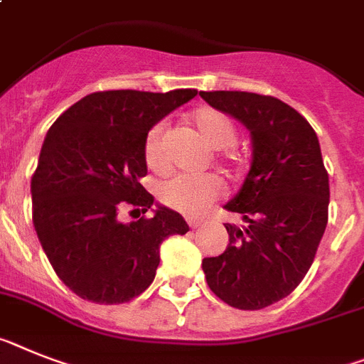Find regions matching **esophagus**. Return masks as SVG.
I'll list each match as a JSON object with an SVG mask.
<instances>
[{"instance_id":"obj_1","label":"esophagus","mask_w":364,"mask_h":364,"mask_svg":"<svg viewBox=\"0 0 364 364\" xmlns=\"http://www.w3.org/2000/svg\"><path fill=\"white\" fill-rule=\"evenodd\" d=\"M187 222H188V225H191V228H192V229H196V228H200V225H201V224H203V222H201V220H192V218H188V220H187Z\"/></svg>"}]
</instances>
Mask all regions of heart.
<instances>
[{
	"instance_id": "obj_1",
	"label": "heart",
	"mask_w": 364,
	"mask_h": 364,
	"mask_svg": "<svg viewBox=\"0 0 364 364\" xmlns=\"http://www.w3.org/2000/svg\"><path fill=\"white\" fill-rule=\"evenodd\" d=\"M192 124L210 149L231 148L237 140V129L228 114L213 107H200L192 112ZM144 161L151 170L164 168L163 125H154L144 140ZM222 183L215 176H177L161 183L159 198L170 209L188 216L203 215L220 196Z\"/></svg>"
}]
</instances>
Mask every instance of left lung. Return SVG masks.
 I'll return each mask as SVG.
<instances>
[{"label": "left lung", "mask_w": 364, "mask_h": 364, "mask_svg": "<svg viewBox=\"0 0 364 364\" xmlns=\"http://www.w3.org/2000/svg\"><path fill=\"white\" fill-rule=\"evenodd\" d=\"M213 109L250 131L252 166L224 205L246 225L225 224L229 244L201 261L220 300L244 311L264 309L300 285L328 224L329 177L318 136L300 112L253 92H200Z\"/></svg>", "instance_id": "left-lung-1"}]
</instances>
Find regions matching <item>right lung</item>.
I'll return each mask as SVG.
<instances>
[{
	"label": "right lung",
	"mask_w": 364,
	"mask_h": 364,
	"mask_svg": "<svg viewBox=\"0 0 364 364\" xmlns=\"http://www.w3.org/2000/svg\"><path fill=\"white\" fill-rule=\"evenodd\" d=\"M196 94L94 92L48 131L31 179L33 224L55 274L79 298L105 305L133 300L154 281L161 244L188 231L183 216L161 203L151 219L122 223L117 215L127 206L154 207L155 198L139 183L148 173L146 135Z\"/></svg>",
	"instance_id": "obj_1"
}]
</instances>
